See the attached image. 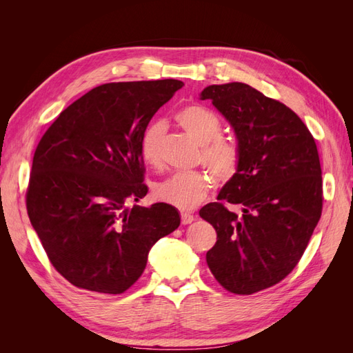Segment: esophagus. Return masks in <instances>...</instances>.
I'll use <instances>...</instances> for the list:
<instances>
[{
	"instance_id": "1",
	"label": "esophagus",
	"mask_w": 353,
	"mask_h": 353,
	"mask_svg": "<svg viewBox=\"0 0 353 353\" xmlns=\"http://www.w3.org/2000/svg\"><path fill=\"white\" fill-rule=\"evenodd\" d=\"M194 219H196L194 215H191V213H187V212L181 213V222H183L184 225H188V223H191Z\"/></svg>"
}]
</instances>
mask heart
Returning <instances> with one entry per match:
<instances>
[{
  "label": "heart",
  "instance_id": "heart-1",
  "mask_svg": "<svg viewBox=\"0 0 353 353\" xmlns=\"http://www.w3.org/2000/svg\"><path fill=\"white\" fill-rule=\"evenodd\" d=\"M176 122L201 145V162L218 183H227L236 175L240 150L230 138L221 137L222 125L215 113L200 104H188L176 113ZM165 131L163 121L147 125L140 140V153L145 163H160V144ZM210 184L205 172H179L157 183L154 197L179 210H191L206 197Z\"/></svg>",
  "mask_w": 353,
  "mask_h": 353
}]
</instances>
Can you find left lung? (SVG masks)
Wrapping results in <instances>:
<instances>
[{
	"label": "left lung",
	"mask_w": 353,
	"mask_h": 353,
	"mask_svg": "<svg viewBox=\"0 0 353 353\" xmlns=\"http://www.w3.org/2000/svg\"><path fill=\"white\" fill-rule=\"evenodd\" d=\"M200 99L228 121L240 150L236 175L199 212L218 234L206 262L225 290L252 294L293 271L321 218L316 144L292 109L248 83L209 85Z\"/></svg>",
	"instance_id": "8db88e82"
}]
</instances>
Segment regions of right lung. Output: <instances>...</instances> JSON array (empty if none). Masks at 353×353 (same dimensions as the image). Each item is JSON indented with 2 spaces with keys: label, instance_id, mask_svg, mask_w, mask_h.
<instances>
[{
  "label": "right lung",
  "instance_id": "right-lung-1",
  "mask_svg": "<svg viewBox=\"0 0 353 353\" xmlns=\"http://www.w3.org/2000/svg\"><path fill=\"white\" fill-rule=\"evenodd\" d=\"M183 85L178 79L100 85L42 135L26 209L50 262L70 284L123 293L144 272L154 243L179 227L178 210L166 203L126 205L148 191L141 135Z\"/></svg>",
  "mask_w": 353,
  "mask_h": 353
}]
</instances>
